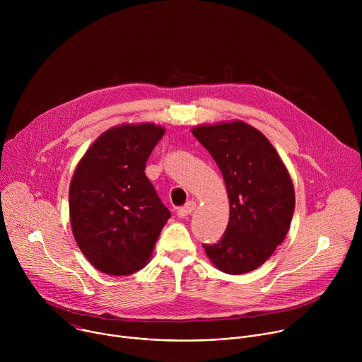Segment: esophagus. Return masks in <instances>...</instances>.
I'll use <instances>...</instances> for the list:
<instances>
[{
    "instance_id": "1",
    "label": "esophagus",
    "mask_w": 362,
    "mask_h": 362,
    "mask_svg": "<svg viewBox=\"0 0 362 362\" xmlns=\"http://www.w3.org/2000/svg\"><path fill=\"white\" fill-rule=\"evenodd\" d=\"M194 209H196V202L190 200V202H187L185 206H182V208L177 209V216H179V218H186V216H189Z\"/></svg>"
}]
</instances>
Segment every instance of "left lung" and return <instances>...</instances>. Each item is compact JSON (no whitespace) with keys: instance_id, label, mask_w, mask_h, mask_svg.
I'll return each instance as SVG.
<instances>
[{"instance_id":"left-lung-1","label":"left lung","mask_w":362,"mask_h":362,"mask_svg":"<svg viewBox=\"0 0 362 362\" xmlns=\"http://www.w3.org/2000/svg\"><path fill=\"white\" fill-rule=\"evenodd\" d=\"M192 133L219 166L230 204L222 239L204 243V252L225 274L250 272L288 233L295 209L291 176L269 140L243 122L197 126Z\"/></svg>"}]
</instances>
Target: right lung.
I'll use <instances>...</instances> for the list:
<instances>
[{"label":"right lung","mask_w":362,"mask_h":362,"mask_svg":"<svg viewBox=\"0 0 362 362\" xmlns=\"http://www.w3.org/2000/svg\"><path fill=\"white\" fill-rule=\"evenodd\" d=\"M163 134V127L151 123L110 129L91 144L73 175V235L103 274L122 276L141 269L170 218L144 173Z\"/></svg>","instance_id":"obj_1"}]
</instances>
